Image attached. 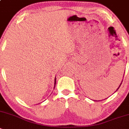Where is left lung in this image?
I'll return each mask as SVG.
<instances>
[{
    "label": "left lung",
    "mask_w": 129,
    "mask_h": 129,
    "mask_svg": "<svg viewBox=\"0 0 129 129\" xmlns=\"http://www.w3.org/2000/svg\"><path fill=\"white\" fill-rule=\"evenodd\" d=\"M121 83H122V81H121ZM121 84H120V86H119V87H118V89H116V91H117V90H118V89H119V88H120V86H121Z\"/></svg>",
    "instance_id": "obj_1"
}]
</instances>
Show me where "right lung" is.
Here are the masks:
<instances>
[{
  "mask_svg": "<svg viewBox=\"0 0 129 129\" xmlns=\"http://www.w3.org/2000/svg\"><path fill=\"white\" fill-rule=\"evenodd\" d=\"M55 84H56V78H55V81H54V88H55Z\"/></svg>",
  "mask_w": 129,
  "mask_h": 129,
  "instance_id": "right-lung-1",
  "label": "right lung"
}]
</instances>
